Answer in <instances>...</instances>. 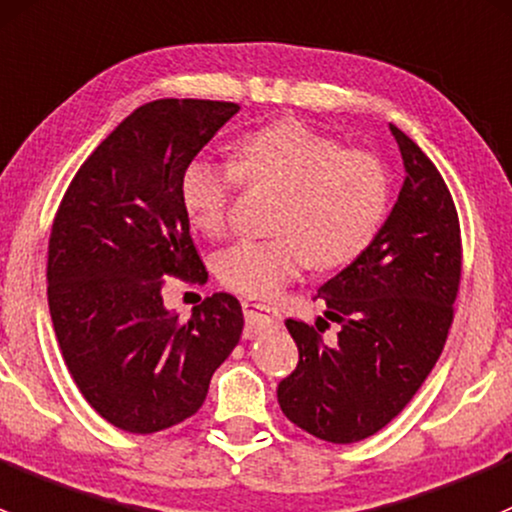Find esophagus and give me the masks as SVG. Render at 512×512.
Wrapping results in <instances>:
<instances>
[{
    "label": "esophagus",
    "instance_id": "1",
    "mask_svg": "<svg viewBox=\"0 0 512 512\" xmlns=\"http://www.w3.org/2000/svg\"><path fill=\"white\" fill-rule=\"evenodd\" d=\"M244 318H246V337L258 335L266 328H276L281 323V315L268 305L256 303V300H244Z\"/></svg>",
    "mask_w": 512,
    "mask_h": 512
}]
</instances>
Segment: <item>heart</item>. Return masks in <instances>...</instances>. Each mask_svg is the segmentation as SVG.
Wrapping results in <instances>:
<instances>
[{
	"label": "heart",
	"instance_id": "b5f03b06",
	"mask_svg": "<svg viewBox=\"0 0 512 512\" xmlns=\"http://www.w3.org/2000/svg\"><path fill=\"white\" fill-rule=\"evenodd\" d=\"M283 189L271 239L229 246L217 261L226 288L254 300L276 298L310 266L337 268L370 249L389 204V175L370 150L281 120L249 133L236 145L234 165L194 157L179 179V197L199 231L219 234L236 187Z\"/></svg>",
	"mask_w": 512,
	"mask_h": 512
}]
</instances>
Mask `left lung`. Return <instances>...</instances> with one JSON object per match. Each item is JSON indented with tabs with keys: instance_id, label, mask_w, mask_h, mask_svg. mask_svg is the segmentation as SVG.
I'll list each match as a JSON object with an SVG mask.
<instances>
[{
	"instance_id": "obj_1",
	"label": "left lung",
	"mask_w": 512,
	"mask_h": 512,
	"mask_svg": "<svg viewBox=\"0 0 512 512\" xmlns=\"http://www.w3.org/2000/svg\"><path fill=\"white\" fill-rule=\"evenodd\" d=\"M402 189L370 249L320 286L337 341L286 320L298 367L278 384L283 414L330 444L377 434L434 370L453 323L461 283V226L444 177L397 125Z\"/></svg>"
}]
</instances>
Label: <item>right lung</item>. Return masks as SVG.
Instances as JSON below:
<instances>
[{
	"label": "right lung",
	"instance_id": "1",
	"mask_svg": "<svg viewBox=\"0 0 512 512\" xmlns=\"http://www.w3.org/2000/svg\"><path fill=\"white\" fill-rule=\"evenodd\" d=\"M239 113L224 100L140 105L91 152L63 194L49 239V310L86 402L118 429L155 434L199 412L239 345L241 303L214 293L179 320L165 276L207 283L179 179Z\"/></svg>",
	"mask_w": 512,
	"mask_h": 512
}]
</instances>
